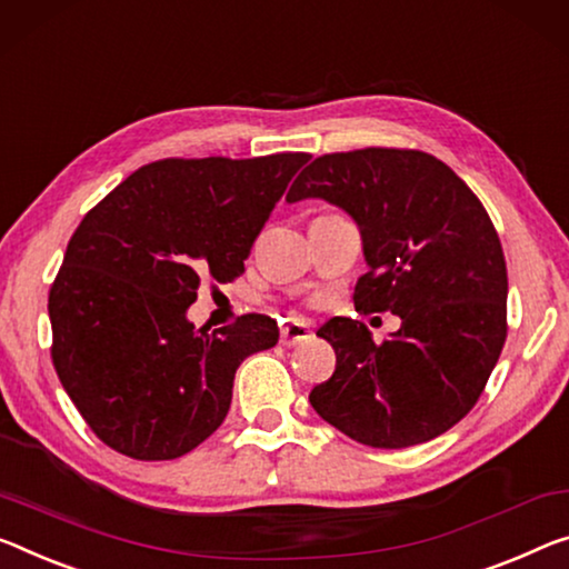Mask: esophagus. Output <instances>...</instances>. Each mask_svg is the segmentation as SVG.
Instances as JSON below:
<instances>
[{"mask_svg": "<svg viewBox=\"0 0 569 569\" xmlns=\"http://www.w3.org/2000/svg\"><path fill=\"white\" fill-rule=\"evenodd\" d=\"M310 338H312V330L308 322H302V320H287L282 330H279V340H282L284 346H300Z\"/></svg>", "mask_w": 569, "mask_h": 569, "instance_id": "1", "label": "esophagus"}]
</instances>
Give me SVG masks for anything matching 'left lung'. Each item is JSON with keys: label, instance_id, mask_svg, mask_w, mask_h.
<instances>
[{"label": "left lung", "instance_id": "8db88e82", "mask_svg": "<svg viewBox=\"0 0 569 569\" xmlns=\"http://www.w3.org/2000/svg\"><path fill=\"white\" fill-rule=\"evenodd\" d=\"M302 198L330 200L361 229L369 272L356 282V312L401 318L381 343L351 318L318 330L336 371L310 391L312 409L369 448L435 440L476 407L509 333L491 216L442 160L399 147L315 157L287 193Z\"/></svg>", "mask_w": 569, "mask_h": 569}]
</instances>
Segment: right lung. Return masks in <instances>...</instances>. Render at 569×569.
Instances as JSON below:
<instances>
[{"label": "right lung", "instance_id": "1", "mask_svg": "<svg viewBox=\"0 0 569 569\" xmlns=\"http://www.w3.org/2000/svg\"><path fill=\"white\" fill-rule=\"evenodd\" d=\"M308 152L251 160L168 157L99 200L50 284V358L103 445L174 460L208 440L231 407L241 361L272 348L277 320L249 312L196 330L200 284L243 274L259 231Z\"/></svg>", "mask_w": 569, "mask_h": 569}]
</instances>
